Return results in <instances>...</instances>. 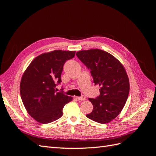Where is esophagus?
Returning a JSON list of instances; mask_svg holds the SVG:
<instances>
[{"label":"esophagus","mask_w":156,"mask_h":156,"mask_svg":"<svg viewBox=\"0 0 156 156\" xmlns=\"http://www.w3.org/2000/svg\"><path fill=\"white\" fill-rule=\"evenodd\" d=\"M77 99L78 100H80V101H84V100H86V97L84 96H81L77 97Z\"/></svg>","instance_id":"1"}]
</instances>
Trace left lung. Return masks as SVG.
<instances>
[{"mask_svg": "<svg viewBox=\"0 0 156 156\" xmlns=\"http://www.w3.org/2000/svg\"><path fill=\"white\" fill-rule=\"evenodd\" d=\"M76 55L90 71L94 84L100 87V96L88 99L93 110L87 117L100 124L108 123L120 114L128 98L129 82L123 65L101 49L80 51Z\"/></svg>", "mask_w": 156, "mask_h": 156, "instance_id": "8db88e82", "label": "left lung"}]
</instances>
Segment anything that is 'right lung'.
Listing matches in <instances>:
<instances>
[{"label": "right lung", "instance_id": "right-lung-1", "mask_svg": "<svg viewBox=\"0 0 156 156\" xmlns=\"http://www.w3.org/2000/svg\"><path fill=\"white\" fill-rule=\"evenodd\" d=\"M75 55V51L61 50L43 53L32 61L23 73L21 100L28 113L40 123L48 124L60 119L64 105L72 100L63 92H56V86L62 82L64 64Z\"/></svg>", "mask_w": 156, "mask_h": 156}]
</instances>
